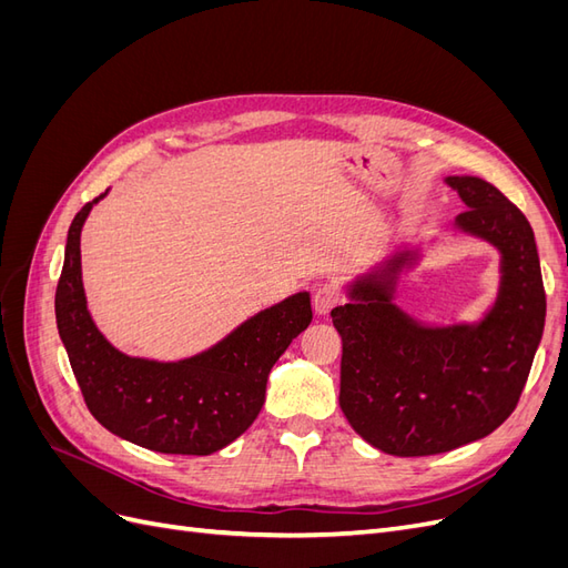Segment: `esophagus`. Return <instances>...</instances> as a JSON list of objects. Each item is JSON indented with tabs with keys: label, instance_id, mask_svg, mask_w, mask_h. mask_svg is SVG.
Wrapping results in <instances>:
<instances>
[{
	"label": "esophagus",
	"instance_id": "34e87169",
	"mask_svg": "<svg viewBox=\"0 0 568 568\" xmlns=\"http://www.w3.org/2000/svg\"><path fill=\"white\" fill-rule=\"evenodd\" d=\"M341 291H338V286L336 284H324V286H320L317 291H315V296H313V311H315V315H329L334 307L341 303Z\"/></svg>",
	"mask_w": 568,
	"mask_h": 568
}]
</instances>
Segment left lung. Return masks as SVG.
<instances>
[{
	"mask_svg": "<svg viewBox=\"0 0 568 568\" xmlns=\"http://www.w3.org/2000/svg\"><path fill=\"white\" fill-rule=\"evenodd\" d=\"M443 182L467 205L453 230L500 253L488 311L476 322L432 324L395 303L434 239L395 246L346 284L348 303L332 311L343 341V415L395 457L448 453L493 434L517 407L545 329L540 257L524 213L480 178Z\"/></svg>",
	"mask_w": 568,
	"mask_h": 568,
	"instance_id": "obj_1",
	"label": "left lung"
}]
</instances>
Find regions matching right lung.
<instances>
[{"label": "right lung", "mask_w": 568, "mask_h": 568, "mask_svg": "<svg viewBox=\"0 0 568 568\" xmlns=\"http://www.w3.org/2000/svg\"><path fill=\"white\" fill-rule=\"evenodd\" d=\"M68 227L57 286V326L94 419L111 434L168 455H211L242 436L265 403L272 365L313 322L311 294L298 291L255 313L215 346L192 357H132L94 324L82 286L80 234L94 205Z\"/></svg>", "instance_id": "right-lung-1"}]
</instances>
